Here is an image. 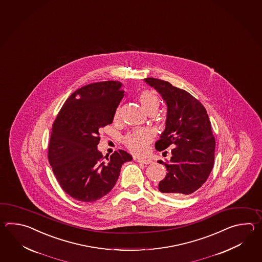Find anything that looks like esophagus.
<instances>
[{
	"label": "esophagus",
	"instance_id": "obj_1",
	"mask_svg": "<svg viewBox=\"0 0 262 262\" xmlns=\"http://www.w3.org/2000/svg\"><path fill=\"white\" fill-rule=\"evenodd\" d=\"M137 161L140 163V164H144V165H150L152 163L150 159H144V158H139V159H137Z\"/></svg>",
	"mask_w": 262,
	"mask_h": 262
}]
</instances>
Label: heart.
<instances>
[{"label":"heart","instance_id":"obj_1","mask_svg":"<svg viewBox=\"0 0 262 262\" xmlns=\"http://www.w3.org/2000/svg\"><path fill=\"white\" fill-rule=\"evenodd\" d=\"M139 100L146 112L157 111L159 106L158 96L150 90H143L139 93ZM121 108L118 107L114 114V119L118 120L120 117ZM151 134L146 129H137L130 133L126 134L123 138V143L127 150L134 155L141 156L148 150V146L151 141Z\"/></svg>","mask_w":262,"mask_h":262}]
</instances>
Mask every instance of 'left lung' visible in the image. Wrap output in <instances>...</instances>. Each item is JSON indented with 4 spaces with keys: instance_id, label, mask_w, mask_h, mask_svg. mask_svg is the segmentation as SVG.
I'll return each mask as SVG.
<instances>
[{
    "instance_id": "left-lung-1",
    "label": "left lung",
    "mask_w": 262,
    "mask_h": 262,
    "mask_svg": "<svg viewBox=\"0 0 262 262\" xmlns=\"http://www.w3.org/2000/svg\"><path fill=\"white\" fill-rule=\"evenodd\" d=\"M144 80L157 90L167 106L166 129L156 141V149L161 151L174 147L169 162L158 161L167 170L159 190L170 196L190 195L206 182L214 162L215 139L206 110L188 92L168 81Z\"/></svg>"
}]
</instances>
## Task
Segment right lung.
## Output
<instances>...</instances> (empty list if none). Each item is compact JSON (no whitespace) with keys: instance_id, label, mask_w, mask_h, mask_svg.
Here are the masks:
<instances>
[{"instance_id":"right-lung-1","label":"right lung","mask_w":262,"mask_h":262,"mask_svg":"<svg viewBox=\"0 0 262 262\" xmlns=\"http://www.w3.org/2000/svg\"><path fill=\"white\" fill-rule=\"evenodd\" d=\"M122 83L88 84L70 95L52 124L48 158L62 190L76 201L100 200L116 184L124 162L132 156L114 151L104 160L97 145L99 130L111 124L123 97Z\"/></svg>"}]
</instances>
